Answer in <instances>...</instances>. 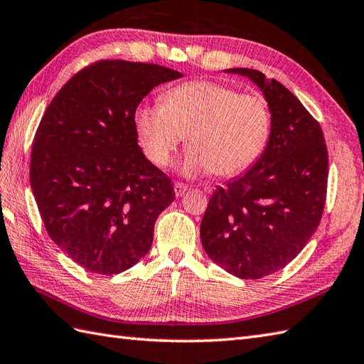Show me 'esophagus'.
<instances>
[{"mask_svg":"<svg viewBox=\"0 0 364 364\" xmlns=\"http://www.w3.org/2000/svg\"><path fill=\"white\" fill-rule=\"evenodd\" d=\"M173 189H175V196H176V197H183L184 193L188 192V184L176 181V183L173 184Z\"/></svg>","mask_w":364,"mask_h":364,"instance_id":"obj_1","label":"esophagus"}]
</instances>
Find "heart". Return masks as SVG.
Segmentation results:
<instances>
[{
  "mask_svg": "<svg viewBox=\"0 0 364 364\" xmlns=\"http://www.w3.org/2000/svg\"><path fill=\"white\" fill-rule=\"evenodd\" d=\"M272 109L259 92H240L218 82H188L168 90L161 104L141 105L134 127L144 154L164 167L188 136L178 168L184 175L213 172L230 178L262 155L272 133Z\"/></svg>",
  "mask_w": 364,
  "mask_h": 364,
  "instance_id": "obj_1",
  "label": "heart"
}]
</instances>
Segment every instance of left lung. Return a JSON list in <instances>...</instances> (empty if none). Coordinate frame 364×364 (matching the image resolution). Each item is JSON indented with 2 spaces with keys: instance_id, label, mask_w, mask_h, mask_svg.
I'll use <instances>...</instances> for the list:
<instances>
[{
  "instance_id": "8db88e82",
  "label": "left lung",
  "mask_w": 364,
  "mask_h": 364,
  "mask_svg": "<svg viewBox=\"0 0 364 364\" xmlns=\"http://www.w3.org/2000/svg\"><path fill=\"white\" fill-rule=\"evenodd\" d=\"M226 73L251 79L272 109L264 154L247 173L218 186L200 226L210 260L240 279L282 269L318 230L326 203L328 156L324 134L299 99L257 70Z\"/></svg>"
}]
</instances>
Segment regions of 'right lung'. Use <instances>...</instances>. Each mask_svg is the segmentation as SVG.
<instances>
[{"mask_svg": "<svg viewBox=\"0 0 364 364\" xmlns=\"http://www.w3.org/2000/svg\"><path fill=\"white\" fill-rule=\"evenodd\" d=\"M183 74L154 63L100 60L50 100L33 138L31 188L49 237L75 264L117 274L147 255L171 178L144 156L134 112Z\"/></svg>", "mask_w": 364, "mask_h": 364, "instance_id": "add662e5", "label": "right lung"}]
</instances>
